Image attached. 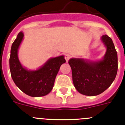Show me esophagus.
I'll list each match as a JSON object with an SVG mask.
<instances>
[{"label":"esophagus","mask_w":125,"mask_h":125,"mask_svg":"<svg viewBox=\"0 0 125 125\" xmlns=\"http://www.w3.org/2000/svg\"><path fill=\"white\" fill-rule=\"evenodd\" d=\"M71 57H72V55H70V54H66L65 55V59H66V62H68V61L70 60Z\"/></svg>","instance_id":"esophagus-1"}]
</instances>
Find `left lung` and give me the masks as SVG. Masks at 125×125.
Masks as SVG:
<instances>
[{"instance_id": "left-lung-1", "label": "left lung", "mask_w": 125, "mask_h": 125, "mask_svg": "<svg viewBox=\"0 0 125 125\" xmlns=\"http://www.w3.org/2000/svg\"><path fill=\"white\" fill-rule=\"evenodd\" d=\"M101 41L107 49L102 59L92 61L72 58L68 61L74 86L83 95L93 96L102 93L117 75V54L112 39L105 34L101 37Z\"/></svg>"}]
</instances>
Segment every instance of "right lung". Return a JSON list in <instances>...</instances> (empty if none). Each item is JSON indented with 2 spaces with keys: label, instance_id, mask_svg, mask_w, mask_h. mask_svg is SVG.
<instances>
[{
  "label": "right lung",
  "instance_id": "add662e5",
  "mask_svg": "<svg viewBox=\"0 0 125 125\" xmlns=\"http://www.w3.org/2000/svg\"><path fill=\"white\" fill-rule=\"evenodd\" d=\"M23 33L19 32L12 44L9 58L11 77L18 88L27 95L40 97L48 94L54 85L55 77L61 66L66 62L64 55L49 59L36 70H29L19 61L18 51L23 39Z\"/></svg>",
  "mask_w": 125,
  "mask_h": 125
}]
</instances>
